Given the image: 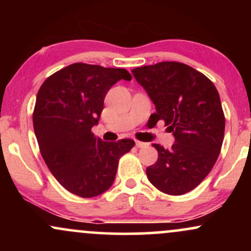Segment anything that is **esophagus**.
<instances>
[{
    "label": "esophagus",
    "instance_id": "34e87169",
    "mask_svg": "<svg viewBox=\"0 0 251 251\" xmlns=\"http://www.w3.org/2000/svg\"><path fill=\"white\" fill-rule=\"evenodd\" d=\"M148 145H149L148 143H143V142H139V140H135V146H137V148H139V149L146 148Z\"/></svg>",
    "mask_w": 251,
    "mask_h": 251
}]
</instances>
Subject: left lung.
Returning a JSON list of instances; mask_svg holds the SVG:
<instances>
[{
  "mask_svg": "<svg viewBox=\"0 0 251 251\" xmlns=\"http://www.w3.org/2000/svg\"><path fill=\"white\" fill-rule=\"evenodd\" d=\"M155 106L150 119L164 120L175 144H153L158 159L146 169L152 185L179 196L194 190L214 168L226 127L217 89L204 74L180 62L165 61L132 70Z\"/></svg>",
  "mask_w": 251,
  "mask_h": 251,
  "instance_id": "1",
  "label": "left lung"
}]
</instances>
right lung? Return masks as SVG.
<instances>
[{
	"label": "right lung",
	"instance_id": "1",
	"mask_svg": "<svg viewBox=\"0 0 251 251\" xmlns=\"http://www.w3.org/2000/svg\"><path fill=\"white\" fill-rule=\"evenodd\" d=\"M131 81L124 68L73 63L50 75L37 92L34 131L51 175L72 194L96 197L116 178L119 158L134 146L132 139L102 142L94 137L108 89Z\"/></svg>",
	"mask_w": 251,
	"mask_h": 251
}]
</instances>
